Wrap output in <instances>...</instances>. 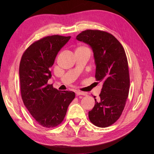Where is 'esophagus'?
I'll list each match as a JSON object with an SVG mask.
<instances>
[{"mask_svg":"<svg viewBox=\"0 0 154 154\" xmlns=\"http://www.w3.org/2000/svg\"><path fill=\"white\" fill-rule=\"evenodd\" d=\"M76 96H80V95L85 96V95H87L85 92H80V91H77L76 92Z\"/></svg>","mask_w":154,"mask_h":154,"instance_id":"34e87169","label":"esophagus"}]
</instances>
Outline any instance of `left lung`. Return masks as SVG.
<instances>
[{
    "mask_svg": "<svg viewBox=\"0 0 154 154\" xmlns=\"http://www.w3.org/2000/svg\"><path fill=\"white\" fill-rule=\"evenodd\" d=\"M92 50L96 66L95 77L103 83L99 100L88 112L91 122L105 128L117 121L127 101L130 77L127 56L119 42L109 32L88 29L76 37Z\"/></svg>",
    "mask_w": 154,
    "mask_h": 154,
    "instance_id": "8db88e82",
    "label": "left lung"
}]
</instances>
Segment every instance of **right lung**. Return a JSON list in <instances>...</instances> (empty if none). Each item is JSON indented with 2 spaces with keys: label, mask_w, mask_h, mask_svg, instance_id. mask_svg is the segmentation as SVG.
I'll return each mask as SVG.
<instances>
[{
  "label": "right lung",
  "mask_w": 154,
  "mask_h": 154,
  "mask_svg": "<svg viewBox=\"0 0 154 154\" xmlns=\"http://www.w3.org/2000/svg\"><path fill=\"white\" fill-rule=\"evenodd\" d=\"M71 36H46L31 44L23 54L19 67L22 99L36 122L44 127L62 122L69 104L75 97L72 91H58L48 84L50 68Z\"/></svg>",
  "instance_id": "add662e5"
}]
</instances>
